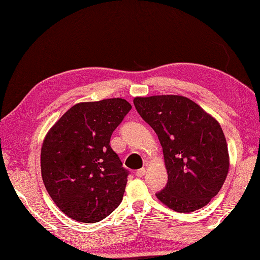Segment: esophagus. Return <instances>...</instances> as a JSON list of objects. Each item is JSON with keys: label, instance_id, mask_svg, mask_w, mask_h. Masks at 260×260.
I'll list each match as a JSON object with an SVG mask.
<instances>
[{"label": "esophagus", "instance_id": "34e87169", "mask_svg": "<svg viewBox=\"0 0 260 260\" xmlns=\"http://www.w3.org/2000/svg\"><path fill=\"white\" fill-rule=\"evenodd\" d=\"M144 174H145V168H141V169H139V171H136L135 175L138 177H142V176H144Z\"/></svg>", "mask_w": 260, "mask_h": 260}]
</instances>
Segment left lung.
<instances>
[{
  "label": "left lung",
  "mask_w": 260,
  "mask_h": 260,
  "mask_svg": "<svg viewBox=\"0 0 260 260\" xmlns=\"http://www.w3.org/2000/svg\"><path fill=\"white\" fill-rule=\"evenodd\" d=\"M134 106L158 135L168 182L157 198L177 212L208 205L230 168L228 144L215 118L181 95L135 98Z\"/></svg>",
  "instance_id": "obj_1"
}]
</instances>
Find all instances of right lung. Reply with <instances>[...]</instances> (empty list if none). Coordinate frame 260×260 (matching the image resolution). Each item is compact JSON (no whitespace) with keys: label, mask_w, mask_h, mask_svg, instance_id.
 Masks as SVG:
<instances>
[{"label":"right lung","mask_w":260,"mask_h":260,"mask_svg":"<svg viewBox=\"0 0 260 260\" xmlns=\"http://www.w3.org/2000/svg\"><path fill=\"white\" fill-rule=\"evenodd\" d=\"M131 109L119 98L77 103L46 134L42 178L54 204L72 219L96 223L120 205L129 173L109 143Z\"/></svg>","instance_id":"right-lung-1"}]
</instances>
